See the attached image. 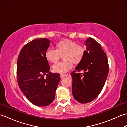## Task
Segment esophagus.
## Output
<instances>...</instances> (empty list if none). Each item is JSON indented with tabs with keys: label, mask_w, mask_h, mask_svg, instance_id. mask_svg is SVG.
Here are the masks:
<instances>
[{
	"label": "esophagus",
	"mask_w": 127,
	"mask_h": 127,
	"mask_svg": "<svg viewBox=\"0 0 127 127\" xmlns=\"http://www.w3.org/2000/svg\"><path fill=\"white\" fill-rule=\"evenodd\" d=\"M68 74H61L60 76L61 78H63L64 77H66V76H68Z\"/></svg>",
	"instance_id": "34e87169"
}]
</instances>
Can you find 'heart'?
<instances>
[{
	"mask_svg": "<svg viewBox=\"0 0 127 127\" xmlns=\"http://www.w3.org/2000/svg\"><path fill=\"white\" fill-rule=\"evenodd\" d=\"M56 49L48 48L45 52V58L48 61L55 63L58 61L61 56H63L64 61L55 64L53 70L58 73H65L74 64H80L84 58L86 49L76 42L65 39L57 42L55 45Z\"/></svg>",
	"mask_w": 127,
	"mask_h": 127,
	"instance_id": "obj_1",
	"label": "heart"
}]
</instances>
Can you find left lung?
<instances>
[{
    "instance_id": "8db88e82",
    "label": "left lung",
    "mask_w": 127,
    "mask_h": 127,
    "mask_svg": "<svg viewBox=\"0 0 127 127\" xmlns=\"http://www.w3.org/2000/svg\"><path fill=\"white\" fill-rule=\"evenodd\" d=\"M85 44L84 58L71 73L72 94L81 104L92 101L99 95L109 70L106 55L100 44L91 37L86 40ZM81 71L83 73L79 72Z\"/></svg>"
}]
</instances>
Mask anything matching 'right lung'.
<instances>
[{
    "label": "right lung",
    "mask_w": 127,
    "mask_h": 127,
    "mask_svg": "<svg viewBox=\"0 0 127 127\" xmlns=\"http://www.w3.org/2000/svg\"><path fill=\"white\" fill-rule=\"evenodd\" d=\"M50 42L46 38L32 40L23 47L17 59L19 87L29 101L38 106L52 103L61 79L59 74L50 72L49 64L45 58ZM45 74L46 78H44Z\"/></svg>",
    "instance_id": "obj_1"
}]
</instances>
